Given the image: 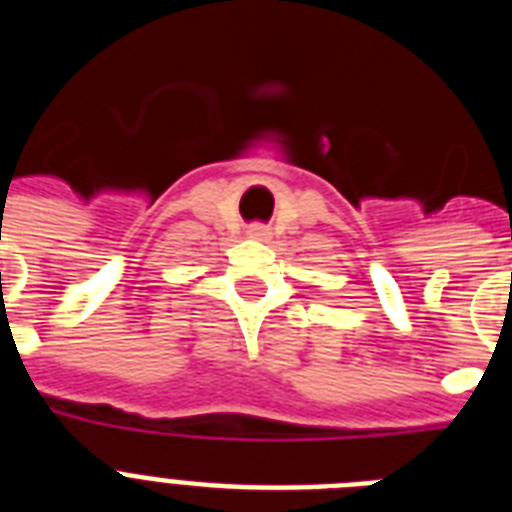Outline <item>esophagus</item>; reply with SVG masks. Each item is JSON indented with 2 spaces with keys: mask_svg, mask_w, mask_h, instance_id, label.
<instances>
[{
  "mask_svg": "<svg viewBox=\"0 0 512 512\" xmlns=\"http://www.w3.org/2000/svg\"><path fill=\"white\" fill-rule=\"evenodd\" d=\"M248 235H251V238H266V235H269V228L261 223H253L251 228H248Z\"/></svg>",
  "mask_w": 512,
  "mask_h": 512,
  "instance_id": "1",
  "label": "esophagus"
}]
</instances>
